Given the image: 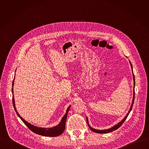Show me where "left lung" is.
Instances as JSON below:
<instances>
[{
    "label": "left lung",
    "instance_id": "1",
    "mask_svg": "<svg viewBox=\"0 0 149 149\" xmlns=\"http://www.w3.org/2000/svg\"><path fill=\"white\" fill-rule=\"evenodd\" d=\"M127 58V57H126ZM129 62H130V64L131 65V70H132V76H133V81H134V88H133V97H132V103H131V106L130 107V108L128 112L127 115L125 116V117L123 119V120H122L120 122H119L118 123H117L116 125H114L113 126H112V127L109 128H108V129H104V130H97V129H95V128H93V127H92L89 124V122H88V117L86 116V122H87V125L88 126V127H89V128L93 132H96V133H99V134H106V133H108V132H112L113 131H115V130H117L118 128L120 127L122 124L124 123V122L126 120V119H127V118L128 115H129L130 111H131L132 109V108L133 106V104H134V98H135V76H134V73H133V69H132V65L130 61L129 60Z\"/></svg>",
    "mask_w": 149,
    "mask_h": 149
}]
</instances>
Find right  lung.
<instances>
[{"instance_id": "right-lung-1", "label": "right lung", "mask_w": 149, "mask_h": 149, "mask_svg": "<svg viewBox=\"0 0 149 149\" xmlns=\"http://www.w3.org/2000/svg\"><path fill=\"white\" fill-rule=\"evenodd\" d=\"M15 79V77H14ZM14 79L13 81V88H12V93H13V106L14 108V109L17 114V115L19 117V118L21 119L23 121V122L25 124V125H26L28 128L32 131L33 132L38 134V135H41L42 136H57L60 135L61 134H63V132H64L65 128V123H66V118H67V115H68V113L69 112V110L71 107V105H70L68 107L66 113L64 115V116L62 118L61 122H60V123L58 125H57V126H54V127H38L36 126H34L33 125H31V123H29L28 122H27L26 120H25L21 115L19 114V113L17 112L15 105V100H14V93H13V86L14 84Z\"/></svg>"}]
</instances>
